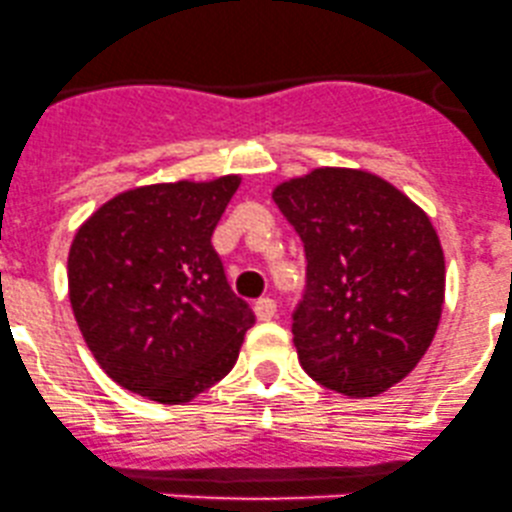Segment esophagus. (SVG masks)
I'll list each match as a JSON object with an SVG mask.
<instances>
[{
    "label": "esophagus",
    "instance_id": "obj_1",
    "mask_svg": "<svg viewBox=\"0 0 512 512\" xmlns=\"http://www.w3.org/2000/svg\"><path fill=\"white\" fill-rule=\"evenodd\" d=\"M254 312H256V317H258V320H261V322L273 320V317H276V312H278L276 300H271V298H261V300H256Z\"/></svg>",
    "mask_w": 512,
    "mask_h": 512
}]
</instances>
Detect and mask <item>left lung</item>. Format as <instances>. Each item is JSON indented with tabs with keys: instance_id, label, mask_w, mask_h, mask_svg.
I'll return each instance as SVG.
<instances>
[{
	"instance_id": "left-lung-1",
	"label": "left lung",
	"mask_w": 512,
	"mask_h": 512,
	"mask_svg": "<svg viewBox=\"0 0 512 512\" xmlns=\"http://www.w3.org/2000/svg\"><path fill=\"white\" fill-rule=\"evenodd\" d=\"M300 234L307 285L293 342L310 378L349 398L393 388L430 349L444 254L430 217L388 180L315 168L273 188Z\"/></svg>"
}]
</instances>
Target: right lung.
<instances>
[{
	"label": "right lung",
	"mask_w": 512,
	"mask_h": 512,
	"mask_svg": "<svg viewBox=\"0 0 512 512\" xmlns=\"http://www.w3.org/2000/svg\"><path fill=\"white\" fill-rule=\"evenodd\" d=\"M241 175L119 192L80 224L68 293L87 349L114 383L183 405L222 381L256 322L212 249Z\"/></svg>",
	"instance_id": "1"
}]
</instances>
